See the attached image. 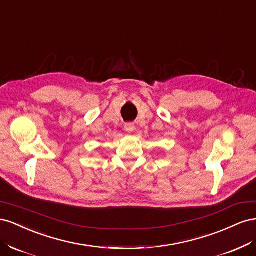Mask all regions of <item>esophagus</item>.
Listing matches in <instances>:
<instances>
[{
    "label": "esophagus",
    "mask_w": 256,
    "mask_h": 256,
    "mask_svg": "<svg viewBox=\"0 0 256 256\" xmlns=\"http://www.w3.org/2000/svg\"><path fill=\"white\" fill-rule=\"evenodd\" d=\"M124 128H125L127 132H134V122H126L125 126H124Z\"/></svg>",
    "instance_id": "obj_1"
}]
</instances>
